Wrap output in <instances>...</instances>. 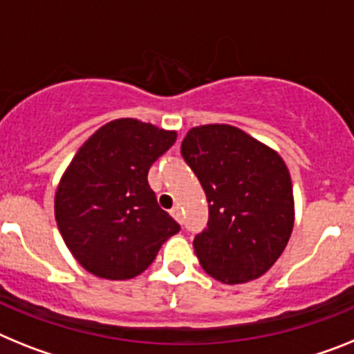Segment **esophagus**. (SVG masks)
<instances>
[{"label":"esophagus","instance_id":"esophagus-1","mask_svg":"<svg viewBox=\"0 0 354 354\" xmlns=\"http://www.w3.org/2000/svg\"><path fill=\"white\" fill-rule=\"evenodd\" d=\"M171 215H173V217L178 221V223H181V208L180 207H174L173 210H171Z\"/></svg>","mask_w":354,"mask_h":354}]
</instances>
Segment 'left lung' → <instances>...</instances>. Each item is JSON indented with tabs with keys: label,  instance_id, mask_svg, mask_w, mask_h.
I'll use <instances>...</instances> for the list:
<instances>
[{
	"label": "left lung",
	"instance_id": "obj_1",
	"mask_svg": "<svg viewBox=\"0 0 354 354\" xmlns=\"http://www.w3.org/2000/svg\"><path fill=\"white\" fill-rule=\"evenodd\" d=\"M181 155L208 201V228L194 239L203 269L226 285L266 274L283 253L296 215L283 158L232 124L189 130Z\"/></svg>",
	"mask_w": 354,
	"mask_h": 354
}]
</instances>
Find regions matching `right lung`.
Returning a JSON list of instances; mask_svg holds the SVG:
<instances>
[{"label":"right lung","instance_id":"right-lung-1","mask_svg":"<svg viewBox=\"0 0 354 354\" xmlns=\"http://www.w3.org/2000/svg\"><path fill=\"white\" fill-rule=\"evenodd\" d=\"M176 131L124 118L88 137L55 192V219L76 262L104 279H131L151 266L180 224L158 207L147 171Z\"/></svg>","mask_w":354,"mask_h":354}]
</instances>
